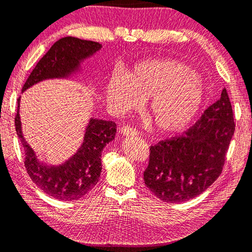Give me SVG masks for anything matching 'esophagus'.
Wrapping results in <instances>:
<instances>
[{"instance_id":"1","label":"esophagus","mask_w":252,"mask_h":252,"mask_svg":"<svg viewBox=\"0 0 252 252\" xmlns=\"http://www.w3.org/2000/svg\"><path fill=\"white\" fill-rule=\"evenodd\" d=\"M121 131H122V134L124 136H135V135H137V130L133 128V127H130V126H123L121 128Z\"/></svg>"}]
</instances>
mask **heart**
<instances>
[{
	"mask_svg": "<svg viewBox=\"0 0 252 252\" xmlns=\"http://www.w3.org/2000/svg\"><path fill=\"white\" fill-rule=\"evenodd\" d=\"M106 100L115 113L137 108L147 99L155 126L164 131L185 128L199 113L204 86L191 67L172 59H148L126 72H114L106 82Z\"/></svg>",
	"mask_w": 252,
	"mask_h": 252,
	"instance_id": "heart-1",
	"label": "heart"
}]
</instances>
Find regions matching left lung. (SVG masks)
Here are the masks:
<instances>
[{"label":"left lung","mask_w":252,"mask_h":252,"mask_svg":"<svg viewBox=\"0 0 252 252\" xmlns=\"http://www.w3.org/2000/svg\"><path fill=\"white\" fill-rule=\"evenodd\" d=\"M226 90L182 135L151 146L146 187L164 202L181 203L204 192L221 174L234 133Z\"/></svg>","instance_id":"left-lung-1"}]
</instances>
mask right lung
<instances>
[{
	"label": "right lung",
	"instance_id": "right-lung-1",
	"mask_svg": "<svg viewBox=\"0 0 252 252\" xmlns=\"http://www.w3.org/2000/svg\"><path fill=\"white\" fill-rule=\"evenodd\" d=\"M100 48V43L73 36L58 40L32 70L22 92L45 79L68 78L79 69L82 61ZM19 110L20 98L14 118L15 130L24 148V166L33 182L48 195L60 201L78 200L88 194L100 177L101 152L115 138L116 124L92 118L86 128L84 143L77 153L59 166H48L39 162L34 151L24 139Z\"/></svg>",
	"mask_w": 252,
	"mask_h": 252
}]
</instances>
